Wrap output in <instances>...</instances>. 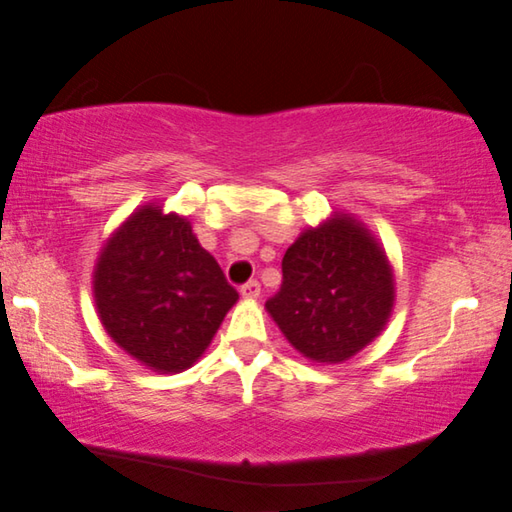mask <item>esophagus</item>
I'll list each match as a JSON object with an SVG mask.
<instances>
[{"label":"esophagus","mask_w":512,"mask_h":512,"mask_svg":"<svg viewBox=\"0 0 512 512\" xmlns=\"http://www.w3.org/2000/svg\"><path fill=\"white\" fill-rule=\"evenodd\" d=\"M240 293L244 298H258V296H261V284H258L256 279H249L247 284H242Z\"/></svg>","instance_id":"34e87169"}]
</instances>
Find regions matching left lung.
<instances>
[{
  "mask_svg": "<svg viewBox=\"0 0 512 512\" xmlns=\"http://www.w3.org/2000/svg\"><path fill=\"white\" fill-rule=\"evenodd\" d=\"M265 307L300 354L340 363L389 321L394 275L368 228L338 214L286 249L282 286Z\"/></svg>",
  "mask_w": 512,
  "mask_h": 512,
  "instance_id": "obj_1",
  "label": "left lung"
}]
</instances>
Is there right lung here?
<instances>
[{
  "label": "right lung",
  "mask_w": 512,
  "mask_h": 512,
  "mask_svg": "<svg viewBox=\"0 0 512 512\" xmlns=\"http://www.w3.org/2000/svg\"><path fill=\"white\" fill-rule=\"evenodd\" d=\"M93 279L104 331L156 373L193 366L240 298L191 223L156 205L109 237Z\"/></svg>",
  "instance_id": "add662e5"
}]
</instances>
